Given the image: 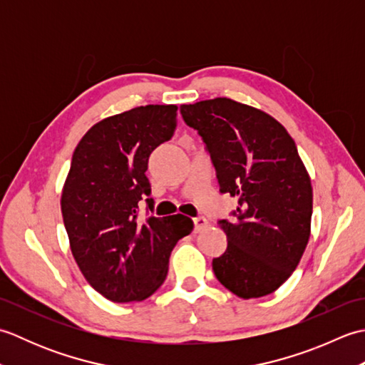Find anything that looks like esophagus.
<instances>
[{"instance_id":"1","label":"esophagus","mask_w":365,"mask_h":365,"mask_svg":"<svg viewBox=\"0 0 365 365\" xmlns=\"http://www.w3.org/2000/svg\"><path fill=\"white\" fill-rule=\"evenodd\" d=\"M192 221H195V232H196V234H197V232H202L208 226V221L204 218V216H197V218H195Z\"/></svg>"}]
</instances>
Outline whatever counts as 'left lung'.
I'll return each instance as SVG.
<instances>
[{
	"label": "left lung",
	"mask_w": 365,
	"mask_h": 365,
	"mask_svg": "<svg viewBox=\"0 0 365 365\" xmlns=\"http://www.w3.org/2000/svg\"><path fill=\"white\" fill-rule=\"evenodd\" d=\"M180 113L205 143L220 191L238 200L234 220L218 222L227 250L213 259L216 279L245 299L273 293L311 237L312 185L294 141L269 114L226 97Z\"/></svg>",
	"instance_id": "left-lung-1"
}]
</instances>
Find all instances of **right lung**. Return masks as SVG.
<instances>
[{
	"label": "right lung",
	"instance_id": "right-lung-1",
	"mask_svg": "<svg viewBox=\"0 0 365 365\" xmlns=\"http://www.w3.org/2000/svg\"><path fill=\"white\" fill-rule=\"evenodd\" d=\"M175 105H147L96 123L76 145L61 210L76 265L114 302L143 301L165 282L175 243L191 234L183 215L138 218L150 195V153L173 138ZM149 210L153 199H145Z\"/></svg>",
	"mask_w": 365,
	"mask_h": 365
}]
</instances>
